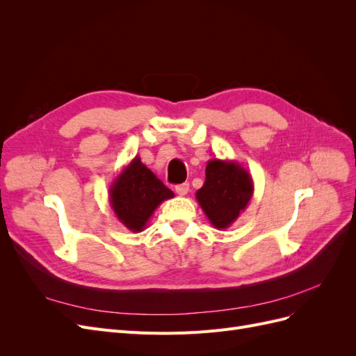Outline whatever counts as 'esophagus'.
Instances as JSON below:
<instances>
[{"mask_svg":"<svg viewBox=\"0 0 356 356\" xmlns=\"http://www.w3.org/2000/svg\"><path fill=\"white\" fill-rule=\"evenodd\" d=\"M175 191L178 193L179 196H186L187 193L190 191V184H188V182H184V184H179V186L175 187Z\"/></svg>","mask_w":356,"mask_h":356,"instance_id":"obj_1","label":"esophagus"}]
</instances>
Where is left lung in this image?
<instances>
[{"instance_id":"1","label":"left lung","mask_w":356,"mask_h":356,"mask_svg":"<svg viewBox=\"0 0 356 356\" xmlns=\"http://www.w3.org/2000/svg\"><path fill=\"white\" fill-rule=\"evenodd\" d=\"M196 199L215 229H229L254 195V181L239 161L211 159Z\"/></svg>"}]
</instances>
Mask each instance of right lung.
Returning a JSON list of instances; mask_svg holds the SVG:
<instances>
[{
	"mask_svg": "<svg viewBox=\"0 0 356 356\" xmlns=\"http://www.w3.org/2000/svg\"><path fill=\"white\" fill-rule=\"evenodd\" d=\"M108 196L117 220L127 230L139 233L147 227V222L160 203L174 197V191L169 190L143 163L141 157L136 156L115 177Z\"/></svg>",
	"mask_w": 356,
	"mask_h": 356,
	"instance_id": "obj_1",
	"label": "right lung"
}]
</instances>
